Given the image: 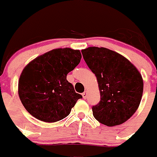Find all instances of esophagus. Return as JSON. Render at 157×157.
<instances>
[{
    "instance_id": "34e87169",
    "label": "esophagus",
    "mask_w": 157,
    "mask_h": 157,
    "mask_svg": "<svg viewBox=\"0 0 157 157\" xmlns=\"http://www.w3.org/2000/svg\"><path fill=\"white\" fill-rule=\"evenodd\" d=\"M82 97H83V98H85V99H86V97H87V92H86V91H85V92L82 94Z\"/></svg>"
}]
</instances>
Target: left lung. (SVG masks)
Wrapping results in <instances>:
<instances>
[{
    "label": "left lung",
    "instance_id": "left-lung-1",
    "mask_svg": "<svg viewBox=\"0 0 157 157\" xmlns=\"http://www.w3.org/2000/svg\"><path fill=\"white\" fill-rule=\"evenodd\" d=\"M89 68L95 74L100 101L93 115L107 126L124 123L134 114L141 102L144 81L139 70L121 54L103 47L81 50Z\"/></svg>",
    "mask_w": 157,
    "mask_h": 157
}]
</instances>
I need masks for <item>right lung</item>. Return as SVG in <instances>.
Here are the masks:
<instances>
[{"label": "right lung", "mask_w": 157, "mask_h": 157, "mask_svg": "<svg viewBox=\"0 0 157 157\" xmlns=\"http://www.w3.org/2000/svg\"><path fill=\"white\" fill-rule=\"evenodd\" d=\"M80 50L55 49L36 58L23 68L18 81V96L33 117L45 122H56L67 117L76 101L67 75L81 62Z\"/></svg>", "instance_id": "obj_1"}]
</instances>
